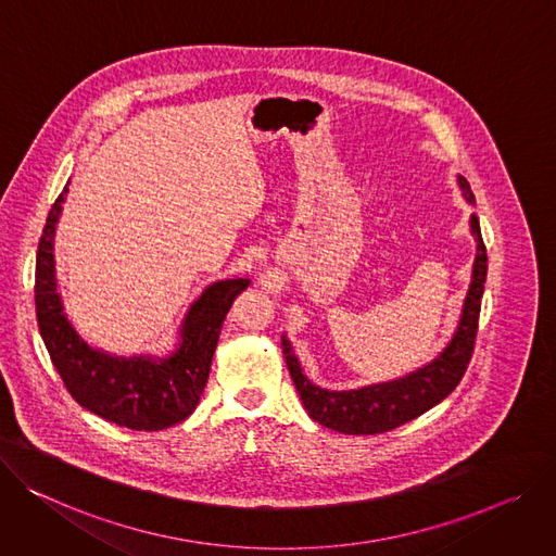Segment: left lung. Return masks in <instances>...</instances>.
Returning <instances> with one entry per match:
<instances>
[{"label":"left lung","mask_w":556,"mask_h":556,"mask_svg":"<svg viewBox=\"0 0 556 556\" xmlns=\"http://www.w3.org/2000/svg\"><path fill=\"white\" fill-rule=\"evenodd\" d=\"M459 188L464 190L466 201L475 205L470 185L464 176H459ZM470 227L477 238V258L457 333L453 336L444 353L435 362L419 368V371L389 384L366 387L359 391H327L306 380L289 340L282 336V353L289 374L312 419L344 435H378L419 417L455 391L475 351L481 295L488 271L485 244L481 238L477 214L470 216Z\"/></svg>","instance_id":"1"}]
</instances>
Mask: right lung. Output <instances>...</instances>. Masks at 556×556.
Masks as SVG:
<instances>
[{
	"label": "right lung",
	"mask_w": 556,
	"mask_h": 556,
	"mask_svg": "<svg viewBox=\"0 0 556 556\" xmlns=\"http://www.w3.org/2000/svg\"><path fill=\"white\" fill-rule=\"evenodd\" d=\"M68 185L52 203L37 247L35 306L43 344L68 393L90 413L132 430H163L197 408L210 378L223 320L250 280H220L203 291L182 323L180 344L165 359L114 357L88 346L56 293L52 238Z\"/></svg>",
	"instance_id": "obj_1"
}]
</instances>
